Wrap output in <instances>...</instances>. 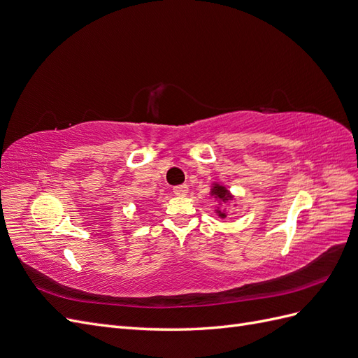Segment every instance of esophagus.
<instances>
[{
	"label": "esophagus",
	"mask_w": 358,
	"mask_h": 358,
	"mask_svg": "<svg viewBox=\"0 0 358 358\" xmlns=\"http://www.w3.org/2000/svg\"><path fill=\"white\" fill-rule=\"evenodd\" d=\"M173 192H175V196L185 197L188 194V185H178V187L173 188Z\"/></svg>",
	"instance_id": "esophagus-1"
}]
</instances>
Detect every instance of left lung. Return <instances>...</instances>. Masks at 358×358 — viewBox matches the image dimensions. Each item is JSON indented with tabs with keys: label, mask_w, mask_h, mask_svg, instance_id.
I'll return each instance as SVG.
<instances>
[{
	"label": "left lung",
	"mask_w": 358,
	"mask_h": 358,
	"mask_svg": "<svg viewBox=\"0 0 358 358\" xmlns=\"http://www.w3.org/2000/svg\"><path fill=\"white\" fill-rule=\"evenodd\" d=\"M210 196H212L213 199L218 200L220 204H221V203H229V201H231V200L234 199V196H233V194H231L229 189H227V187L221 185V183H218V182H213V183H212ZM215 212L218 213L220 218H227V212H224L222 209L216 208Z\"/></svg>",
	"instance_id": "8db88e82"
}]
</instances>
